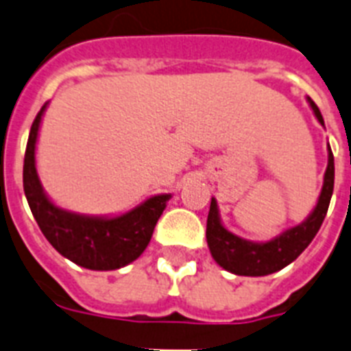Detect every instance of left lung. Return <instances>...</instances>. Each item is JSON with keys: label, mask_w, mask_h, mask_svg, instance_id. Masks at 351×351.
Returning <instances> with one entry per match:
<instances>
[{"label": "left lung", "mask_w": 351, "mask_h": 351, "mask_svg": "<svg viewBox=\"0 0 351 351\" xmlns=\"http://www.w3.org/2000/svg\"><path fill=\"white\" fill-rule=\"evenodd\" d=\"M308 102L315 117H317V121L324 124L317 104L312 99H308ZM333 178H335V167H333V155L330 151L323 191H321L314 213L308 216L306 221H303L294 229L287 230V232H283L274 240L267 241V243L245 241L225 229L220 223L218 207H216V202L213 198L209 216H207V232L205 234H207V245H209L210 254L216 259V263L238 276H267L292 263L308 247L310 241L314 240V236L317 234V230L323 225L333 193Z\"/></svg>", "instance_id": "left-lung-1"}]
</instances>
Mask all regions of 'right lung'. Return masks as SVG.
Segmentation results:
<instances>
[{"label":"right lung","instance_id":"add662e5","mask_svg":"<svg viewBox=\"0 0 351 351\" xmlns=\"http://www.w3.org/2000/svg\"><path fill=\"white\" fill-rule=\"evenodd\" d=\"M45 108L47 104L32 122L23 164V189L39 229L59 254L84 269L115 270L135 261L149 243L171 195L153 196L117 218H88L57 209L43 193L34 162L37 130Z\"/></svg>","mask_w":351,"mask_h":351}]
</instances>
